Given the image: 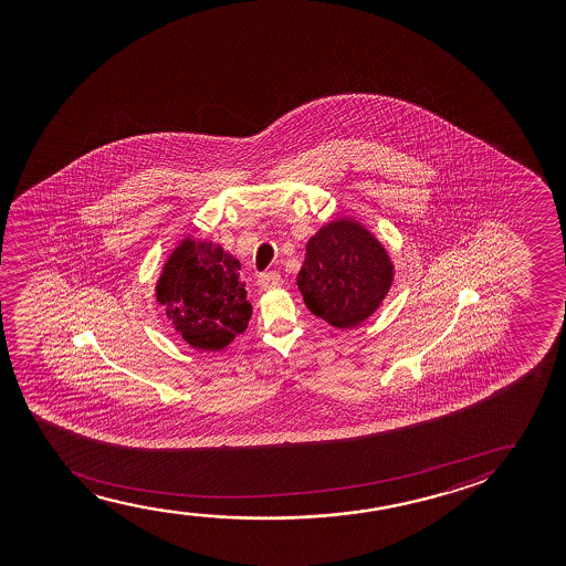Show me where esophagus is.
<instances>
[{
    "instance_id": "obj_1",
    "label": "esophagus",
    "mask_w": 566,
    "mask_h": 566,
    "mask_svg": "<svg viewBox=\"0 0 566 566\" xmlns=\"http://www.w3.org/2000/svg\"><path fill=\"white\" fill-rule=\"evenodd\" d=\"M280 284H282V276H280L279 272H263V274H259V286L263 287V290L276 287Z\"/></svg>"
}]
</instances>
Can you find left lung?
Returning <instances> with one entry per match:
<instances>
[{
	"mask_svg": "<svg viewBox=\"0 0 566 566\" xmlns=\"http://www.w3.org/2000/svg\"><path fill=\"white\" fill-rule=\"evenodd\" d=\"M392 282L387 251L352 220H336L311 238L297 274L303 302L315 317L338 328L364 323Z\"/></svg>",
	"mask_w": 566,
	"mask_h": 566,
	"instance_id": "obj_1",
	"label": "left lung"
}]
</instances>
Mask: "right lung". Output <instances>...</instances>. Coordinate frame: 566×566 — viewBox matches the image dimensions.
I'll list each match as a JSON object with an SVG mask.
<instances>
[{
  "label": "right lung",
  "mask_w": 566,
  "mask_h": 566,
  "mask_svg": "<svg viewBox=\"0 0 566 566\" xmlns=\"http://www.w3.org/2000/svg\"><path fill=\"white\" fill-rule=\"evenodd\" d=\"M240 271L214 243L186 240L171 253L156 297L189 346L222 349L248 328L253 311Z\"/></svg>",
  "instance_id": "right-lung-1"
}]
</instances>
